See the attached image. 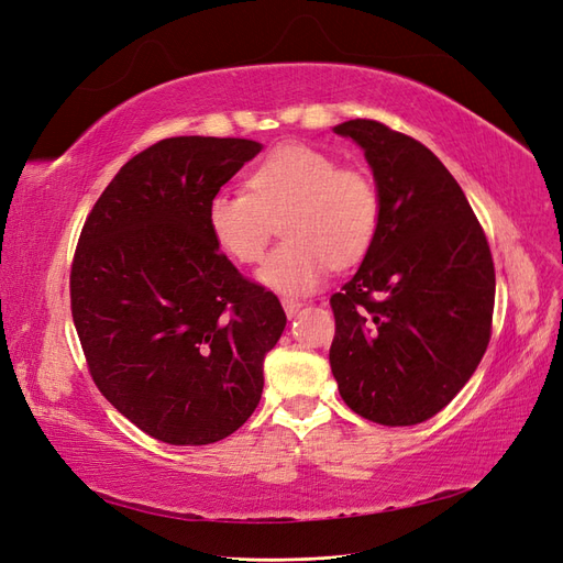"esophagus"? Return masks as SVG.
<instances>
[{"label": "esophagus", "instance_id": "34e87169", "mask_svg": "<svg viewBox=\"0 0 563 563\" xmlns=\"http://www.w3.org/2000/svg\"><path fill=\"white\" fill-rule=\"evenodd\" d=\"M282 305H284V312L288 314V317H294L300 308H302V300H298V298H282Z\"/></svg>", "mask_w": 563, "mask_h": 563}]
</instances>
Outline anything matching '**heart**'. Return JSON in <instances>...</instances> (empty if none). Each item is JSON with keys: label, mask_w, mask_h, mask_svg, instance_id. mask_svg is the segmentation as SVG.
I'll use <instances>...</instances> for the list:
<instances>
[{"label": "heart", "mask_w": 563, "mask_h": 563, "mask_svg": "<svg viewBox=\"0 0 563 563\" xmlns=\"http://www.w3.org/2000/svg\"><path fill=\"white\" fill-rule=\"evenodd\" d=\"M282 218L286 240L261 267V282L284 294H305L331 265L362 261L376 242L383 199L364 168L340 166L327 152L286 143L251 168L246 190L211 197L207 223L216 246L253 265Z\"/></svg>", "instance_id": "obj_1"}]
</instances>
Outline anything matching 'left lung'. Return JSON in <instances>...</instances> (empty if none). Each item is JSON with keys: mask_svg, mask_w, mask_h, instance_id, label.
<instances>
[{"mask_svg": "<svg viewBox=\"0 0 563 563\" xmlns=\"http://www.w3.org/2000/svg\"><path fill=\"white\" fill-rule=\"evenodd\" d=\"M333 133L364 147L383 199L376 242L331 296L333 378L362 418L418 424L463 389L488 347L490 246L465 192L420 141L376 119Z\"/></svg>", "mask_w": 563, "mask_h": 563, "instance_id": "8db88e82", "label": "left lung"}]
</instances>
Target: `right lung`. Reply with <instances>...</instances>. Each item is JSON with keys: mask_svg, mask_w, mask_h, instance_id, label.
Returning a JSON list of instances; mask_svg holds the SVG:
<instances>
[{"mask_svg": "<svg viewBox=\"0 0 563 563\" xmlns=\"http://www.w3.org/2000/svg\"><path fill=\"white\" fill-rule=\"evenodd\" d=\"M258 152L249 139H164L119 168L79 234L70 308L91 378L164 444L240 430L286 327L279 298L228 261L207 223L211 197Z\"/></svg>", "mask_w": 563, "mask_h": 563, "instance_id": "right-lung-1", "label": "right lung"}]
</instances>
